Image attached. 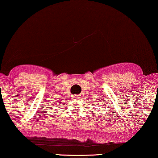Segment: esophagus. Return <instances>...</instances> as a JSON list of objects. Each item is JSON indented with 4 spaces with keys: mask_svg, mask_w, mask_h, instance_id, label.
<instances>
[{
    "mask_svg": "<svg viewBox=\"0 0 158 158\" xmlns=\"http://www.w3.org/2000/svg\"><path fill=\"white\" fill-rule=\"evenodd\" d=\"M80 97H81V95H77V94L73 95V99H79Z\"/></svg>",
    "mask_w": 158,
    "mask_h": 158,
    "instance_id": "esophagus-1",
    "label": "esophagus"
}]
</instances>
